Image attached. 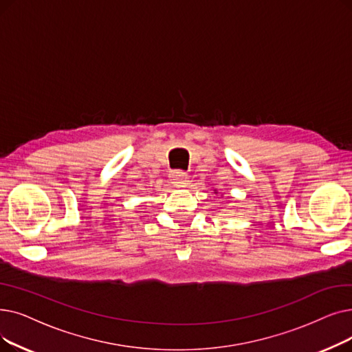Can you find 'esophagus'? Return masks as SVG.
I'll return each instance as SVG.
<instances>
[{
  "label": "esophagus",
  "mask_w": 352,
  "mask_h": 352,
  "mask_svg": "<svg viewBox=\"0 0 352 352\" xmlns=\"http://www.w3.org/2000/svg\"><path fill=\"white\" fill-rule=\"evenodd\" d=\"M174 182L177 187H186L188 184V174L184 171H175L174 173Z\"/></svg>",
  "instance_id": "obj_1"
}]
</instances>
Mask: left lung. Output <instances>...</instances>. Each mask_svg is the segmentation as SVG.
Masks as SVG:
<instances>
[{"mask_svg":"<svg viewBox=\"0 0 352 352\" xmlns=\"http://www.w3.org/2000/svg\"><path fill=\"white\" fill-rule=\"evenodd\" d=\"M214 191H216V190H214Z\"/></svg>","mask_w":352,"mask_h":352,"instance_id":"obj_1","label":"left lung"}]
</instances>
